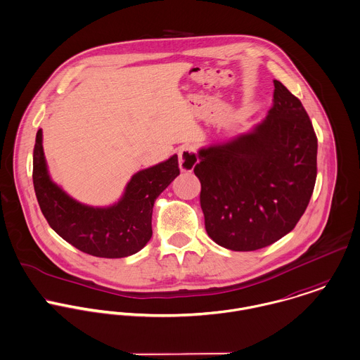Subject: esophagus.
I'll list each match as a JSON object with an SVG mask.
<instances>
[{"label": "esophagus", "instance_id": "34e87169", "mask_svg": "<svg viewBox=\"0 0 360 360\" xmlns=\"http://www.w3.org/2000/svg\"><path fill=\"white\" fill-rule=\"evenodd\" d=\"M178 155H179V168L182 172H191L199 161L196 147L193 144L182 146Z\"/></svg>", "mask_w": 360, "mask_h": 360}]
</instances>
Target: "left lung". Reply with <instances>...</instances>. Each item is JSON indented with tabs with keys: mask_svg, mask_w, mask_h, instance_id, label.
Segmentation results:
<instances>
[{
	"mask_svg": "<svg viewBox=\"0 0 360 360\" xmlns=\"http://www.w3.org/2000/svg\"><path fill=\"white\" fill-rule=\"evenodd\" d=\"M200 206L217 245L250 252L290 232L317 176V138L300 100L274 80L273 107L248 134L198 151Z\"/></svg>",
	"mask_w": 360,
	"mask_h": 360,
	"instance_id": "obj_1",
	"label": "left lung"
}]
</instances>
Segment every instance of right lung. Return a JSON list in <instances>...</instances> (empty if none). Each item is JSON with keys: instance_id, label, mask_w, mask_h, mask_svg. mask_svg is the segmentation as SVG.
Segmentation results:
<instances>
[{"instance_id": "add662e5", "label": "right lung", "mask_w": 360, "mask_h": 360, "mask_svg": "<svg viewBox=\"0 0 360 360\" xmlns=\"http://www.w3.org/2000/svg\"><path fill=\"white\" fill-rule=\"evenodd\" d=\"M179 175L178 155L136 172L122 198L108 207H93L71 198L53 182L37 131L33 150V185L39 206L50 226L83 253L120 259L138 253L150 240L155 199Z\"/></svg>"}]
</instances>
